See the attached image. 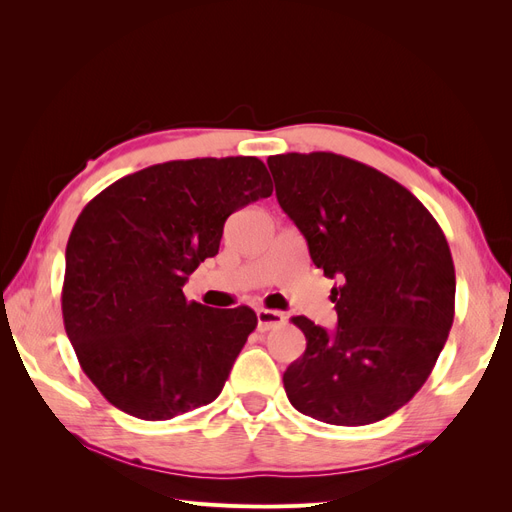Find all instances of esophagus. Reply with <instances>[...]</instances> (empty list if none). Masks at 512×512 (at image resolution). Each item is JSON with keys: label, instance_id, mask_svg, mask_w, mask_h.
<instances>
[{"label": "esophagus", "instance_id": "1", "mask_svg": "<svg viewBox=\"0 0 512 512\" xmlns=\"http://www.w3.org/2000/svg\"><path fill=\"white\" fill-rule=\"evenodd\" d=\"M256 318H258V331L262 333L282 327L286 322V316L282 312H277V309H258Z\"/></svg>", "mask_w": 512, "mask_h": 512}]
</instances>
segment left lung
<instances>
[{"label":"left lung","instance_id":"1","mask_svg":"<svg viewBox=\"0 0 512 512\" xmlns=\"http://www.w3.org/2000/svg\"><path fill=\"white\" fill-rule=\"evenodd\" d=\"M277 203L327 277L337 329L292 322L307 348L284 371L299 412L329 425L382 421L418 393L455 318V265L440 224L404 185L331 151L267 160Z\"/></svg>","mask_w":512,"mask_h":512}]
</instances>
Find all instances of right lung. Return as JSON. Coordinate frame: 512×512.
I'll return each instance as SVG.
<instances>
[{"label": "right lung", "mask_w": 512, "mask_h": 512, "mask_svg": "<svg viewBox=\"0 0 512 512\" xmlns=\"http://www.w3.org/2000/svg\"><path fill=\"white\" fill-rule=\"evenodd\" d=\"M252 156L153 164L91 198L70 232L61 314L87 378L108 404L143 421L207 406L258 318L213 309L183 284L220 250L230 213L267 198Z\"/></svg>", "instance_id": "add662e5"}]
</instances>
